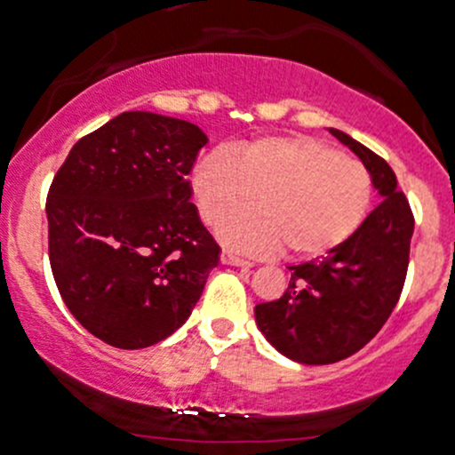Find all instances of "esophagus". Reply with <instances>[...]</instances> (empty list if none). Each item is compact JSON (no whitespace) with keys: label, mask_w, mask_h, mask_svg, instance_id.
Instances as JSON below:
<instances>
[{"label":"esophagus","mask_w":455,"mask_h":455,"mask_svg":"<svg viewBox=\"0 0 455 455\" xmlns=\"http://www.w3.org/2000/svg\"><path fill=\"white\" fill-rule=\"evenodd\" d=\"M221 262H223V265L243 267V269H250V267H251V262H250V260H243L241 256L232 254V251H228V250H223V251H221Z\"/></svg>","instance_id":"esophagus-1"}]
</instances>
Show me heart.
<instances>
[{"mask_svg": "<svg viewBox=\"0 0 455 455\" xmlns=\"http://www.w3.org/2000/svg\"><path fill=\"white\" fill-rule=\"evenodd\" d=\"M255 196V201L251 196ZM193 196L205 226L217 228L249 201L257 208L224 224L234 250L313 259L353 236L372 196L362 162L313 138H260L201 157Z\"/></svg>", "mask_w": 455, "mask_h": 455, "instance_id": "1", "label": "heart"}]
</instances>
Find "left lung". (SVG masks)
<instances>
[{
	"instance_id": "8db88e82",
	"label": "left lung",
	"mask_w": 455,
	"mask_h": 455,
	"mask_svg": "<svg viewBox=\"0 0 455 455\" xmlns=\"http://www.w3.org/2000/svg\"><path fill=\"white\" fill-rule=\"evenodd\" d=\"M381 195L353 236L322 256L289 267L284 296L256 304V322L275 350L293 362L324 366L350 357L381 331L399 302L410 265L414 214L387 162L344 131Z\"/></svg>"
}]
</instances>
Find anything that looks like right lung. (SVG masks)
<instances>
[{"label":"right lung","instance_id":"right-lung-1","mask_svg":"<svg viewBox=\"0 0 455 455\" xmlns=\"http://www.w3.org/2000/svg\"><path fill=\"white\" fill-rule=\"evenodd\" d=\"M199 126L124 111L78 140L48 193L60 298L116 348H147L193 313L221 247L190 204Z\"/></svg>","mask_w":455,"mask_h":455}]
</instances>
